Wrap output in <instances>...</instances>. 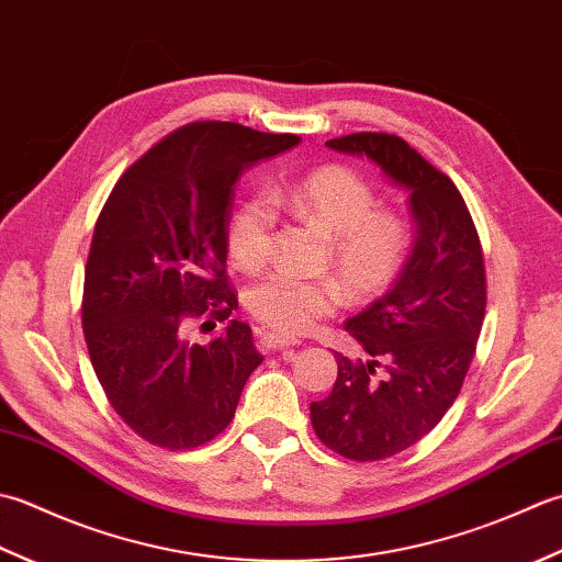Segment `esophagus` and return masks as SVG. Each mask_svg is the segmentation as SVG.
I'll return each instance as SVG.
<instances>
[{
    "mask_svg": "<svg viewBox=\"0 0 562 562\" xmlns=\"http://www.w3.org/2000/svg\"><path fill=\"white\" fill-rule=\"evenodd\" d=\"M261 347L267 351H277V349H291L295 347V341L289 337H281V335H273V331H267L265 337H261Z\"/></svg>",
    "mask_w": 562,
    "mask_h": 562,
    "instance_id": "obj_1",
    "label": "esophagus"
}]
</instances>
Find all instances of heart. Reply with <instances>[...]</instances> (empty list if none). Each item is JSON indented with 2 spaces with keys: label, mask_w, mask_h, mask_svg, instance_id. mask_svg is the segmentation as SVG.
I'll list each match as a JSON object with an SVG mask.
<instances>
[{
  "label": "heart",
  "mask_w": 562,
  "mask_h": 562,
  "mask_svg": "<svg viewBox=\"0 0 562 562\" xmlns=\"http://www.w3.org/2000/svg\"><path fill=\"white\" fill-rule=\"evenodd\" d=\"M315 223L331 237V267L353 297H373L391 289L415 247V231L405 215L378 211L369 181L347 167L315 169L289 187L259 193L239 205L227 247L243 269L267 261L273 245L277 206ZM341 303V289L331 279H305L277 271L247 291V307L261 323L283 335H303Z\"/></svg>",
  "instance_id": "1"
}]
</instances>
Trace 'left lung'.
Listing matches in <instances>:
<instances>
[{"mask_svg": "<svg viewBox=\"0 0 562 562\" xmlns=\"http://www.w3.org/2000/svg\"><path fill=\"white\" fill-rule=\"evenodd\" d=\"M329 150L366 157L407 193L415 247L397 281L345 329L371 359L335 353L337 381L313 429L351 461H381L439 425L461 391L485 317V265L453 181L397 135L351 133Z\"/></svg>", "mask_w": 562, "mask_h": 562, "instance_id": "1", "label": "left lung"}]
</instances>
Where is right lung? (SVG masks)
I'll return each mask as SVG.
<instances>
[{
  "label": "right lung",
  "instance_id": "add662e5",
  "mask_svg": "<svg viewBox=\"0 0 562 562\" xmlns=\"http://www.w3.org/2000/svg\"><path fill=\"white\" fill-rule=\"evenodd\" d=\"M297 143L227 121L184 125L125 169L101 209L85 339L109 403L145 441L179 451L217 437L265 361L239 319L211 345H191L181 329L187 317L237 311L225 271L235 184Z\"/></svg>",
  "mask_w": 562,
  "mask_h": 562
}]
</instances>
